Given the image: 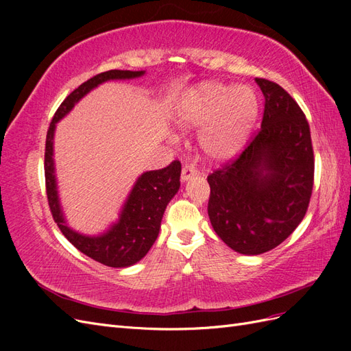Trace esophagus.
Here are the masks:
<instances>
[{
	"instance_id": "1",
	"label": "esophagus",
	"mask_w": 351,
	"mask_h": 351,
	"mask_svg": "<svg viewBox=\"0 0 351 351\" xmlns=\"http://www.w3.org/2000/svg\"><path fill=\"white\" fill-rule=\"evenodd\" d=\"M195 176H196L195 167L190 165V164H186L182 169V182L186 183V182H189V180H192Z\"/></svg>"
}]
</instances>
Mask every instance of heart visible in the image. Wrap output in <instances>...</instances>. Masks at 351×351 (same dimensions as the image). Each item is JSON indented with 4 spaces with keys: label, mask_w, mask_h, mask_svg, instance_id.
Here are the masks:
<instances>
[{
    "label": "heart",
    "mask_w": 351,
    "mask_h": 351,
    "mask_svg": "<svg viewBox=\"0 0 351 351\" xmlns=\"http://www.w3.org/2000/svg\"><path fill=\"white\" fill-rule=\"evenodd\" d=\"M259 99L247 84L227 86L219 82L202 83L178 104L176 120L184 130L200 129L197 143L210 161L234 155L256 120Z\"/></svg>",
    "instance_id": "1"
}]
</instances>
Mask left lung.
Instances as JSON below:
<instances>
[{"label": "left lung", "mask_w": 351, "mask_h": 351, "mask_svg": "<svg viewBox=\"0 0 351 351\" xmlns=\"http://www.w3.org/2000/svg\"><path fill=\"white\" fill-rule=\"evenodd\" d=\"M265 98L262 125L237 159L208 177V215L228 247L261 254L277 247L306 215L313 187L309 123L280 84L254 79Z\"/></svg>", "instance_id": "8db88e82"}]
</instances>
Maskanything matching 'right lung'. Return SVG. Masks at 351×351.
I'll use <instances>...</instances> for the list:
<instances>
[{
    "label": "right lung",
    "mask_w": 351,
    "mask_h": 351,
    "mask_svg": "<svg viewBox=\"0 0 351 351\" xmlns=\"http://www.w3.org/2000/svg\"><path fill=\"white\" fill-rule=\"evenodd\" d=\"M143 74V70H110L97 74L88 82L82 83L77 89H74L62 101L47 133L45 182L52 217H54L62 234L74 247L93 261L112 268L132 267L145 258L146 253L152 247L159 234V228H161L165 208L180 189L182 164L174 161L162 169H154V171L141 174L121 206L119 219L112 222L101 234L88 236L73 230L67 224L64 210L61 206L56 176L54 134L57 123L64 119L74 108V105L83 97H86L90 90L98 88L99 84L110 80H130L142 77Z\"/></svg>",
    "instance_id": "1"
}]
</instances>
